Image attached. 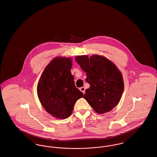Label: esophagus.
<instances>
[{
  "instance_id": "34e87169",
  "label": "esophagus",
  "mask_w": 157,
  "mask_h": 157,
  "mask_svg": "<svg viewBox=\"0 0 157 157\" xmlns=\"http://www.w3.org/2000/svg\"><path fill=\"white\" fill-rule=\"evenodd\" d=\"M80 90L81 92H82L83 94H85V87H80Z\"/></svg>"
}]
</instances>
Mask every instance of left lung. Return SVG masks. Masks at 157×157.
Masks as SVG:
<instances>
[{"label":"left lung","mask_w":157,"mask_h":157,"mask_svg":"<svg viewBox=\"0 0 157 157\" xmlns=\"http://www.w3.org/2000/svg\"><path fill=\"white\" fill-rule=\"evenodd\" d=\"M75 60L86 72V81L90 85L84 98L99 114L112 110L119 103L124 91L121 71L112 62L102 56H78Z\"/></svg>","instance_id":"1"}]
</instances>
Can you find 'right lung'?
Returning a JSON list of instances; mask_svg holds the SVG:
<instances>
[{
	"label": "right lung",
	"mask_w": 157,
	"mask_h": 157,
	"mask_svg": "<svg viewBox=\"0 0 157 157\" xmlns=\"http://www.w3.org/2000/svg\"><path fill=\"white\" fill-rule=\"evenodd\" d=\"M71 58L57 57L45 67L37 86V94L43 107L53 117L66 119L72 113L74 104L83 97L71 74Z\"/></svg>",
	"instance_id": "right-lung-1"
}]
</instances>
